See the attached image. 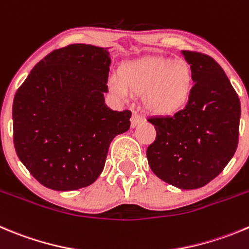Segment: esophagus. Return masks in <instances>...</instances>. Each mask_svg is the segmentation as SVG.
I'll return each mask as SVG.
<instances>
[{
	"instance_id": "obj_1",
	"label": "esophagus",
	"mask_w": 249,
	"mask_h": 249,
	"mask_svg": "<svg viewBox=\"0 0 249 249\" xmlns=\"http://www.w3.org/2000/svg\"><path fill=\"white\" fill-rule=\"evenodd\" d=\"M143 122V116L140 115L138 112H133L131 117V126L136 127L137 124H140V123Z\"/></svg>"
}]
</instances>
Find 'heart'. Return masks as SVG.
Returning a JSON list of instances; mask_svg holds the SVG:
<instances>
[{
    "label": "heart",
    "mask_w": 249,
    "mask_h": 249,
    "mask_svg": "<svg viewBox=\"0 0 249 249\" xmlns=\"http://www.w3.org/2000/svg\"><path fill=\"white\" fill-rule=\"evenodd\" d=\"M194 84L193 67L184 59L147 56L123 64L118 76L109 79L108 88L122 100L143 93L149 111L173 116L188 106Z\"/></svg>",
    "instance_id": "1"
}]
</instances>
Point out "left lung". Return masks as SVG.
<instances>
[{"label":"left lung","mask_w":249,"mask_h":249,"mask_svg":"<svg viewBox=\"0 0 249 249\" xmlns=\"http://www.w3.org/2000/svg\"><path fill=\"white\" fill-rule=\"evenodd\" d=\"M182 55L194 70L193 95L180 112L148 118L157 136L147 158L159 179L188 190L209 184L233 157L241 102L215 59L190 50Z\"/></svg>","instance_id":"obj_1"}]
</instances>
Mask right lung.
<instances>
[{
	"instance_id": "1",
	"label": "right lung",
	"mask_w": 249,
	"mask_h": 249,
	"mask_svg": "<svg viewBox=\"0 0 249 249\" xmlns=\"http://www.w3.org/2000/svg\"><path fill=\"white\" fill-rule=\"evenodd\" d=\"M107 49L70 44L36 64L13 100L18 158L45 188L76 190L104 170L109 143L128 131L131 111L105 105Z\"/></svg>"
}]
</instances>
